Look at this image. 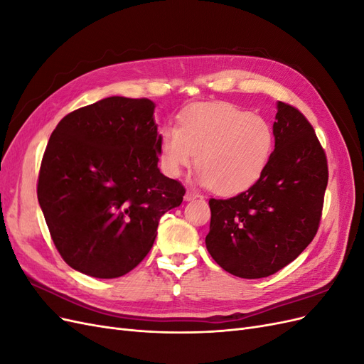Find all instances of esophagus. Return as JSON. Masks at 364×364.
Instances as JSON below:
<instances>
[{"label": "esophagus", "mask_w": 364, "mask_h": 364, "mask_svg": "<svg viewBox=\"0 0 364 364\" xmlns=\"http://www.w3.org/2000/svg\"><path fill=\"white\" fill-rule=\"evenodd\" d=\"M197 197H199V194L194 193V191H191V190H188V191L185 193V200H186V202H191V200L197 199Z\"/></svg>", "instance_id": "34e87169"}]
</instances>
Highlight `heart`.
Instances as JSON below:
<instances>
[{"label":"heart","mask_w":364,"mask_h":364,"mask_svg":"<svg viewBox=\"0 0 364 364\" xmlns=\"http://www.w3.org/2000/svg\"><path fill=\"white\" fill-rule=\"evenodd\" d=\"M274 147V132L266 118L229 103L185 107L178 127L159 132L164 173L179 178L193 164L199 182L218 194H237L266 171Z\"/></svg>","instance_id":"heart-1"}]
</instances>
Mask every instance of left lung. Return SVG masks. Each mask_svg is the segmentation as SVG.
<instances>
[{"label": "left lung", "instance_id": "8db88e82", "mask_svg": "<svg viewBox=\"0 0 364 364\" xmlns=\"http://www.w3.org/2000/svg\"><path fill=\"white\" fill-rule=\"evenodd\" d=\"M274 150L261 178L230 199H211L206 249L238 278H266L311 243L321 223L328 164L313 126L278 102Z\"/></svg>", "mask_w": 364, "mask_h": 364}]
</instances>
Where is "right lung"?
<instances>
[{
  "label": "right lung",
  "instance_id": "add662e5",
  "mask_svg": "<svg viewBox=\"0 0 364 364\" xmlns=\"http://www.w3.org/2000/svg\"><path fill=\"white\" fill-rule=\"evenodd\" d=\"M155 103L107 97L60 119L43 153L38 200L63 261L92 278L146 258L185 188L159 168Z\"/></svg>",
  "mask_w": 364,
  "mask_h": 364
}]
</instances>
